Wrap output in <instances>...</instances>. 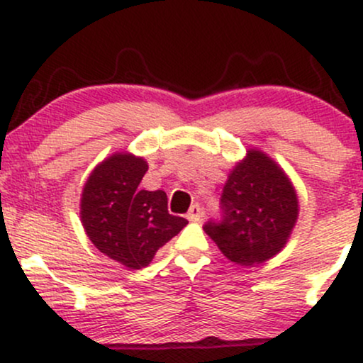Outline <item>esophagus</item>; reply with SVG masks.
Masks as SVG:
<instances>
[{
	"mask_svg": "<svg viewBox=\"0 0 363 363\" xmlns=\"http://www.w3.org/2000/svg\"><path fill=\"white\" fill-rule=\"evenodd\" d=\"M201 218H203V209H201L199 204H193L189 208V213H187V220L198 223V221H201Z\"/></svg>",
	"mask_w": 363,
	"mask_h": 363,
	"instance_id": "1",
	"label": "esophagus"
}]
</instances>
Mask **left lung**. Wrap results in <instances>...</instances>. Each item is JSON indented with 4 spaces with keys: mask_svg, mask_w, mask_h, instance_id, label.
Returning a JSON list of instances; mask_svg holds the SVG:
<instances>
[{
    "mask_svg": "<svg viewBox=\"0 0 363 363\" xmlns=\"http://www.w3.org/2000/svg\"><path fill=\"white\" fill-rule=\"evenodd\" d=\"M220 221L204 231L226 259L238 265L262 264L286 247L299 216V199L281 165L257 148L230 170L221 194Z\"/></svg>",
    "mask_w": 363,
    "mask_h": 363,
    "instance_id": "1",
    "label": "left lung"
}]
</instances>
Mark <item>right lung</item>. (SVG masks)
I'll return each instance as SVG.
<instances>
[{
    "mask_svg": "<svg viewBox=\"0 0 363 363\" xmlns=\"http://www.w3.org/2000/svg\"><path fill=\"white\" fill-rule=\"evenodd\" d=\"M148 164L115 152L93 169L81 194V223L99 252L130 270L147 267L160 247L187 225L167 211L164 191L138 189Z\"/></svg>",
    "mask_w": 363,
    "mask_h": 363,
    "instance_id": "right-lung-1",
    "label": "right lung"
}]
</instances>
